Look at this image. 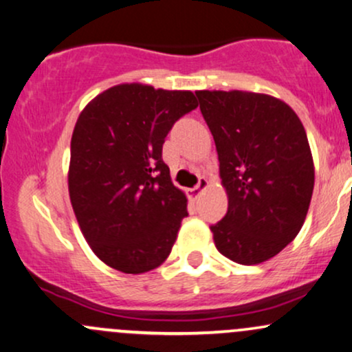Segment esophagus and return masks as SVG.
Returning <instances> with one entry per match:
<instances>
[{"label": "esophagus", "instance_id": "1", "mask_svg": "<svg viewBox=\"0 0 352 352\" xmlns=\"http://www.w3.org/2000/svg\"><path fill=\"white\" fill-rule=\"evenodd\" d=\"M208 187V180L205 179V177H200L199 179V184L195 185V187L193 188H190V190H187V193H188V197L192 200H195V199H199V197L201 195V193H204V190Z\"/></svg>", "mask_w": 352, "mask_h": 352}]
</instances>
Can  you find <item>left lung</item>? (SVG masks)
Returning a JSON list of instances; mask_svg holds the SVG:
<instances>
[{
    "label": "left lung",
    "instance_id": "left-lung-1",
    "mask_svg": "<svg viewBox=\"0 0 352 352\" xmlns=\"http://www.w3.org/2000/svg\"><path fill=\"white\" fill-rule=\"evenodd\" d=\"M215 140L228 210L210 230L217 250L258 265L292 243L305 223L314 165L300 117L283 100L245 91H197Z\"/></svg>",
    "mask_w": 352,
    "mask_h": 352
}]
</instances>
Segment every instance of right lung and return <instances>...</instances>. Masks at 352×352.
<instances>
[{
	"label": "right lung",
	"mask_w": 352,
	"mask_h": 352,
	"mask_svg": "<svg viewBox=\"0 0 352 352\" xmlns=\"http://www.w3.org/2000/svg\"><path fill=\"white\" fill-rule=\"evenodd\" d=\"M197 106L190 91L120 84L80 112L71 139L69 197L84 238L111 268L145 273L170 254L188 212L162 145Z\"/></svg>",
	"instance_id": "1"
}]
</instances>
